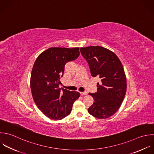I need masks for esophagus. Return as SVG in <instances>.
Returning <instances> with one entry per match:
<instances>
[{
  "label": "esophagus",
  "mask_w": 154,
  "mask_h": 154,
  "mask_svg": "<svg viewBox=\"0 0 154 154\" xmlns=\"http://www.w3.org/2000/svg\"><path fill=\"white\" fill-rule=\"evenodd\" d=\"M80 94L82 95H87L88 94V92H80Z\"/></svg>",
  "instance_id": "34e87169"
}]
</instances>
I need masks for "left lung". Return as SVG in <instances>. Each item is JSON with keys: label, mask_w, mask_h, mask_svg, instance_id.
<instances>
[{"label": "left lung", "mask_w": 154, "mask_h": 154, "mask_svg": "<svg viewBox=\"0 0 154 154\" xmlns=\"http://www.w3.org/2000/svg\"><path fill=\"white\" fill-rule=\"evenodd\" d=\"M87 61L91 75L101 79L97 83V92L89 93L94 98L88 112L98 119H106L119 109L127 91V80L123 66L112 51L101 46L80 48Z\"/></svg>", "instance_id": "left-lung-1"}]
</instances>
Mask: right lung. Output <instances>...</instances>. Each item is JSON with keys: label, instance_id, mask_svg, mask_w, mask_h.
<instances>
[{"label": "right lung", "instance_id": "right-lung-1", "mask_svg": "<svg viewBox=\"0 0 154 154\" xmlns=\"http://www.w3.org/2000/svg\"><path fill=\"white\" fill-rule=\"evenodd\" d=\"M79 48L51 47L36 58L31 73L30 88L38 109L48 118L60 120L71 112L80 93L59 88L66 63L76 59Z\"/></svg>", "mask_w": 154, "mask_h": 154}]
</instances>
